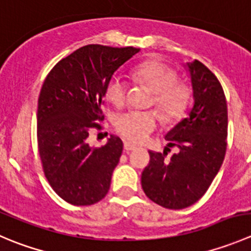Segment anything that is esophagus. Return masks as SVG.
Masks as SVG:
<instances>
[{"label":"esophagus","mask_w":251,"mask_h":251,"mask_svg":"<svg viewBox=\"0 0 251 251\" xmlns=\"http://www.w3.org/2000/svg\"><path fill=\"white\" fill-rule=\"evenodd\" d=\"M136 148L135 145H131L130 142H125L124 143V150L126 151V152H130V151H133Z\"/></svg>","instance_id":"34e87169"}]
</instances>
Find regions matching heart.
<instances>
[{"mask_svg": "<svg viewBox=\"0 0 251 251\" xmlns=\"http://www.w3.org/2000/svg\"><path fill=\"white\" fill-rule=\"evenodd\" d=\"M133 77L154 92L153 104L167 120L179 119L186 110L190 92L179 83L177 74L160 61H146L133 70ZM128 84L123 76L115 75L108 82L105 96L115 106L124 105ZM159 115L155 111H128L116 119V130L131 142H143L157 128Z\"/></svg>", "mask_w": 251, "mask_h": 251, "instance_id": "heart-1", "label": "heart"}]
</instances>
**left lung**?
Instances as JSON below:
<instances>
[{
  "label": "left lung",
  "mask_w": 251,
  "mask_h": 251,
  "mask_svg": "<svg viewBox=\"0 0 251 251\" xmlns=\"http://www.w3.org/2000/svg\"><path fill=\"white\" fill-rule=\"evenodd\" d=\"M194 93L189 116L165 135L167 153L151 152L141 176L146 196L169 210H181L200 200L217 175L227 150L228 114L217 77L200 61L187 62ZM165 150H169V148Z\"/></svg>",
  "instance_id": "8db88e82"
}]
</instances>
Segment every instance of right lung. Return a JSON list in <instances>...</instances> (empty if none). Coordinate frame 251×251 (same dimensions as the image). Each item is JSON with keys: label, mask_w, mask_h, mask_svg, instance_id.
I'll return each mask as SVG.
<instances>
[{"label": "right lung", "mask_w": 251, "mask_h": 251, "mask_svg": "<svg viewBox=\"0 0 251 251\" xmlns=\"http://www.w3.org/2000/svg\"><path fill=\"white\" fill-rule=\"evenodd\" d=\"M140 49L92 44L58 61L38 99V148L45 177L62 200L91 206L105 198L123 153V141L110 136L100 148L87 142L104 120L105 88L114 72Z\"/></svg>", "instance_id": "obj_1"}]
</instances>
